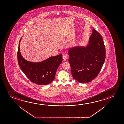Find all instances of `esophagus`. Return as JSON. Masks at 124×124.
<instances>
[{"instance_id": "34e87169", "label": "esophagus", "mask_w": 124, "mask_h": 124, "mask_svg": "<svg viewBox=\"0 0 124 124\" xmlns=\"http://www.w3.org/2000/svg\"><path fill=\"white\" fill-rule=\"evenodd\" d=\"M67 58H68V57H67V55H66V54H63V59L64 60H66L67 59Z\"/></svg>"}]
</instances>
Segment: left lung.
<instances>
[{"instance_id":"8db88e82","label":"left lung","mask_w":124,"mask_h":124,"mask_svg":"<svg viewBox=\"0 0 124 124\" xmlns=\"http://www.w3.org/2000/svg\"><path fill=\"white\" fill-rule=\"evenodd\" d=\"M68 54L73 78L81 83L91 81L99 74L106 59L102 37L94 29L85 47L70 48Z\"/></svg>"}]
</instances>
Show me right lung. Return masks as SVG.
<instances>
[{
    "mask_svg": "<svg viewBox=\"0 0 124 124\" xmlns=\"http://www.w3.org/2000/svg\"><path fill=\"white\" fill-rule=\"evenodd\" d=\"M21 39L18 45L17 57L21 70L31 81L38 85H45L54 79L58 67L62 62V54L51 57L39 62L27 61L21 54L20 48Z\"/></svg>",
    "mask_w": 124,
    "mask_h": 124,
    "instance_id": "obj_1",
    "label": "right lung"
}]
</instances>
